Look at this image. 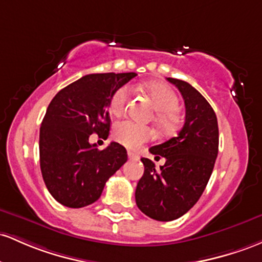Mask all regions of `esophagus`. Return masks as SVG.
<instances>
[{
    "label": "esophagus",
    "instance_id": "obj_1",
    "mask_svg": "<svg viewBox=\"0 0 262 262\" xmlns=\"http://www.w3.org/2000/svg\"><path fill=\"white\" fill-rule=\"evenodd\" d=\"M127 156H128V158H130V160H134V161H139L140 160V156L134 154V152H131V151L127 152Z\"/></svg>",
    "mask_w": 262,
    "mask_h": 262
}]
</instances>
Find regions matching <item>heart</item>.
Returning <instances> with one entry per match:
<instances>
[{"mask_svg": "<svg viewBox=\"0 0 262 262\" xmlns=\"http://www.w3.org/2000/svg\"><path fill=\"white\" fill-rule=\"evenodd\" d=\"M146 93L154 107L157 110L156 122L161 130L170 131L177 125V113L179 99L177 94L169 86L161 83H152L146 88ZM131 89L125 85L117 89L110 100V108L114 114H121L130 100ZM114 137L117 142L128 147L137 148L142 143L152 139V131L145 126L137 125L132 121L117 122L114 127Z\"/></svg>", "mask_w": 262, "mask_h": 262, "instance_id": "b5f03b06", "label": "heart"}]
</instances>
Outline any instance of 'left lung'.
Segmentation results:
<instances>
[{
    "label": "left lung",
    "mask_w": 262,
    "mask_h": 262,
    "mask_svg": "<svg viewBox=\"0 0 262 262\" xmlns=\"http://www.w3.org/2000/svg\"><path fill=\"white\" fill-rule=\"evenodd\" d=\"M167 80L183 96L186 121L177 137L149 148L155 158H166L160 169L148 158H141L145 172L135 193L139 209L158 222L181 218L198 202L213 172L219 147L218 120L209 102L187 81Z\"/></svg>",
    "instance_id": "obj_1"
}]
</instances>
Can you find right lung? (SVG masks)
<instances>
[{"label": "right lung", "mask_w": 262, "mask_h": 262, "mask_svg": "<svg viewBox=\"0 0 262 262\" xmlns=\"http://www.w3.org/2000/svg\"><path fill=\"white\" fill-rule=\"evenodd\" d=\"M136 75H85L53 98L40 126L39 162L47 189L60 204L83 208L96 202L107 179L127 161L120 143L100 151L89 137L94 132L108 136L111 96Z\"/></svg>", "instance_id": "right-lung-1"}]
</instances>
